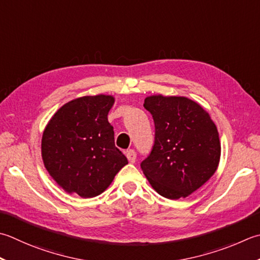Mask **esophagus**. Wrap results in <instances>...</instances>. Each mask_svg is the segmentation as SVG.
<instances>
[{
  "mask_svg": "<svg viewBox=\"0 0 260 260\" xmlns=\"http://www.w3.org/2000/svg\"><path fill=\"white\" fill-rule=\"evenodd\" d=\"M126 156L131 164H134L136 160V152L134 150H128L126 152Z\"/></svg>",
  "mask_w": 260,
  "mask_h": 260,
  "instance_id": "1",
  "label": "esophagus"
}]
</instances>
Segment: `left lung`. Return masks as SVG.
Returning a JSON list of instances; mask_svg holds the SVG:
<instances>
[{
    "instance_id": "8db88e82",
    "label": "left lung",
    "mask_w": 260,
    "mask_h": 260,
    "mask_svg": "<svg viewBox=\"0 0 260 260\" xmlns=\"http://www.w3.org/2000/svg\"><path fill=\"white\" fill-rule=\"evenodd\" d=\"M154 120L151 153L141 168L153 189L169 200L187 197L217 169L221 143L210 115L186 96H147Z\"/></svg>"
}]
</instances>
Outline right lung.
I'll return each instance as SVG.
<instances>
[{
    "label": "right lung",
    "instance_id": "right-lung-1",
    "mask_svg": "<svg viewBox=\"0 0 260 260\" xmlns=\"http://www.w3.org/2000/svg\"><path fill=\"white\" fill-rule=\"evenodd\" d=\"M114 103L111 95L81 96L60 107L46 126L44 165L69 194L100 195L128 164L115 146L114 127L107 117Z\"/></svg>",
    "mask_w": 260,
    "mask_h": 260
}]
</instances>
